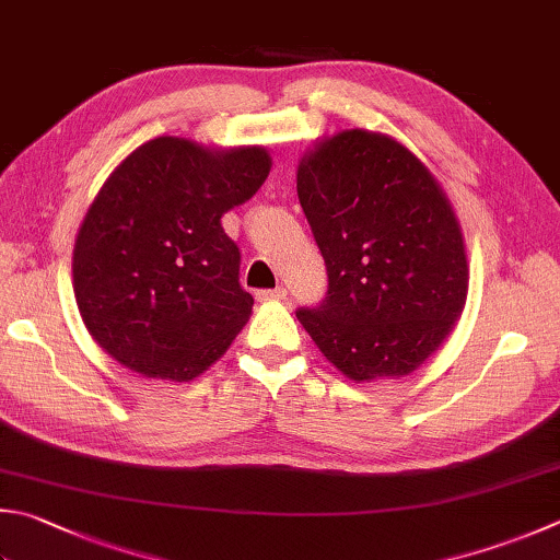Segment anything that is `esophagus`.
<instances>
[{"mask_svg": "<svg viewBox=\"0 0 560 560\" xmlns=\"http://www.w3.org/2000/svg\"><path fill=\"white\" fill-rule=\"evenodd\" d=\"M256 298L260 300V302H280V300H284L288 298V290L284 288H276V290H260Z\"/></svg>", "mask_w": 560, "mask_h": 560, "instance_id": "obj_1", "label": "esophagus"}]
</instances>
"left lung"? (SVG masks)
I'll return each mask as SVG.
<instances>
[{
  "instance_id": "obj_1",
  "label": "left lung",
  "mask_w": 560,
  "mask_h": 560,
  "mask_svg": "<svg viewBox=\"0 0 560 560\" xmlns=\"http://www.w3.org/2000/svg\"><path fill=\"white\" fill-rule=\"evenodd\" d=\"M298 197L329 292L298 319L353 383L397 380L460 319L468 258L434 173L393 136L343 129L300 158Z\"/></svg>"
}]
</instances>
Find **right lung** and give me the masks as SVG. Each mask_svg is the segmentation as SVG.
I'll list each match as a JSON object with an SVG mask.
<instances>
[{"label":"right lung","mask_w":560,"mask_h":560,"mask_svg":"<svg viewBox=\"0 0 560 560\" xmlns=\"http://www.w3.org/2000/svg\"><path fill=\"white\" fill-rule=\"evenodd\" d=\"M272 167L262 145L158 136L114 167L72 248V290L104 353L143 377L189 383L226 353L253 312L221 217Z\"/></svg>","instance_id":"1"}]
</instances>
